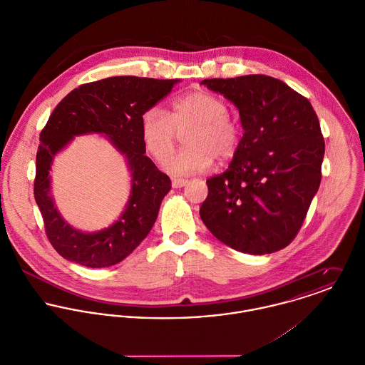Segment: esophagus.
Wrapping results in <instances>:
<instances>
[{
  "mask_svg": "<svg viewBox=\"0 0 365 365\" xmlns=\"http://www.w3.org/2000/svg\"><path fill=\"white\" fill-rule=\"evenodd\" d=\"M187 184V180H182V178H173L171 180V185L174 187V188H181V187H184Z\"/></svg>",
  "mask_w": 365,
  "mask_h": 365,
  "instance_id": "1",
  "label": "esophagus"
}]
</instances>
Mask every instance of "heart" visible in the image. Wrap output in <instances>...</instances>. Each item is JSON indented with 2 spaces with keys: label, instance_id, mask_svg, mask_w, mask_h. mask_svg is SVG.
<instances>
[{
  "label": "heart",
  "instance_id": "obj_1",
  "mask_svg": "<svg viewBox=\"0 0 365 365\" xmlns=\"http://www.w3.org/2000/svg\"><path fill=\"white\" fill-rule=\"evenodd\" d=\"M185 131L187 148L165 164L173 174L204 171L213 163V157L226 163L236 156L242 143L240 125L229 116L226 101L207 90H194L175 98L170 116L158 106L142 115L143 145L158 163L170 157L178 133Z\"/></svg>",
  "mask_w": 365,
  "mask_h": 365
}]
</instances>
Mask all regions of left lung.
I'll return each mask as SVG.
<instances>
[{"label": "left lung", "mask_w": 365, "mask_h": 365, "mask_svg": "<svg viewBox=\"0 0 365 365\" xmlns=\"http://www.w3.org/2000/svg\"><path fill=\"white\" fill-rule=\"evenodd\" d=\"M237 106L245 129L229 168L207 180L200 215L226 246L269 255L298 235L322 180L324 140L311 103L262 74L201 81Z\"/></svg>", "instance_id": "1"}]
</instances>
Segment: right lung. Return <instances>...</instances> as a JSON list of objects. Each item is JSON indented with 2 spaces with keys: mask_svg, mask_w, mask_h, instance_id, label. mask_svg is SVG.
<instances>
[{
  "mask_svg": "<svg viewBox=\"0 0 365 365\" xmlns=\"http://www.w3.org/2000/svg\"><path fill=\"white\" fill-rule=\"evenodd\" d=\"M178 80H156L118 76L87 83L68 93L41 132L34 182L35 201L41 209L46 236L66 260L103 268L126 259L149 235L163 198L171 188L170 177L146 156L142 140V115L163 100ZM104 133L128 160L133 173L130 202L109 228L83 234L66 224L50 197L48 170L52 157L72 138Z\"/></svg>",
  "mask_w": 365,
  "mask_h": 365,
  "instance_id": "add662e5",
  "label": "right lung"
}]
</instances>
